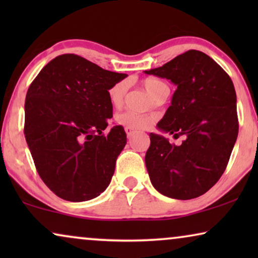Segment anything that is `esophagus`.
Instances as JSON below:
<instances>
[{"label": "esophagus", "mask_w": 258, "mask_h": 258, "mask_svg": "<svg viewBox=\"0 0 258 258\" xmlns=\"http://www.w3.org/2000/svg\"><path fill=\"white\" fill-rule=\"evenodd\" d=\"M124 130H125V133H126V135H128V137H132L134 134L136 133V130H134L133 128H129V126H125Z\"/></svg>", "instance_id": "34e87169"}]
</instances>
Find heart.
<instances>
[{
  "label": "heart",
  "instance_id": "b5f03b06",
  "mask_svg": "<svg viewBox=\"0 0 258 258\" xmlns=\"http://www.w3.org/2000/svg\"><path fill=\"white\" fill-rule=\"evenodd\" d=\"M143 87L153 95L154 97H158L161 95L168 93V86L163 81L155 79V77H148L142 81ZM126 90H128V83L125 81H119L109 88L108 96L110 103L114 107H119L124 101ZM155 119V116L142 114V112H137L134 110H126L124 112H121L116 116V121L119 124L129 126L133 129H143L147 128Z\"/></svg>",
  "mask_w": 258,
  "mask_h": 258
}]
</instances>
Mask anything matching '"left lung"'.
I'll list each match as a JSON object with an SVG mask.
<instances>
[{
  "mask_svg": "<svg viewBox=\"0 0 258 258\" xmlns=\"http://www.w3.org/2000/svg\"><path fill=\"white\" fill-rule=\"evenodd\" d=\"M177 86L158 129L185 135L181 146L150 133L146 165L154 188L176 200L206 194L223 174L238 135L234 83L210 56L188 50L144 72Z\"/></svg>",
  "mask_w": 258,
  "mask_h": 258,
  "instance_id": "left-lung-1",
  "label": "left lung"
}]
</instances>
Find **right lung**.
Wrapping results in <instances>:
<instances>
[{"label":"right lung","mask_w":258,"mask_h":258,"mask_svg":"<svg viewBox=\"0 0 258 258\" xmlns=\"http://www.w3.org/2000/svg\"><path fill=\"white\" fill-rule=\"evenodd\" d=\"M125 77L64 54L51 59L31 82L24 136L42 181L61 199L93 200L110 183L126 134L121 125L103 134L112 117L108 90Z\"/></svg>","instance_id":"right-lung-1"}]
</instances>
